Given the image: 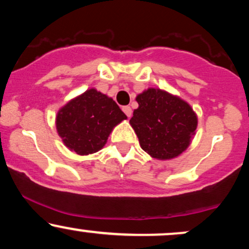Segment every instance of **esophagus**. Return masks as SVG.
<instances>
[{
    "instance_id": "1",
    "label": "esophagus",
    "mask_w": 249,
    "mask_h": 249,
    "mask_svg": "<svg viewBox=\"0 0 249 249\" xmlns=\"http://www.w3.org/2000/svg\"><path fill=\"white\" fill-rule=\"evenodd\" d=\"M123 111H124V113L128 117V118L132 116V110H131L130 107H123Z\"/></svg>"
}]
</instances>
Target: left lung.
<instances>
[{"label":"left lung","mask_w":249,"mask_h":249,"mask_svg":"<svg viewBox=\"0 0 249 249\" xmlns=\"http://www.w3.org/2000/svg\"><path fill=\"white\" fill-rule=\"evenodd\" d=\"M136 101L139 107L130 124L142 150L161 160L184 152L198 124L192 107L160 89H147Z\"/></svg>","instance_id":"left-lung-1"}]
</instances>
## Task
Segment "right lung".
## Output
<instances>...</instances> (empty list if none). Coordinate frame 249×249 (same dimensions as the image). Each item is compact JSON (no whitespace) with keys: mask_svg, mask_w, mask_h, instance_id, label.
I'll use <instances>...</instances> for the list:
<instances>
[{"mask_svg":"<svg viewBox=\"0 0 249 249\" xmlns=\"http://www.w3.org/2000/svg\"><path fill=\"white\" fill-rule=\"evenodd\" d=\"M126 118L112 98L90 89L58 111L56 127L65 146L84 156L101 150L112 128Z\"/></svg>","mask_w":249,"mask_h":249,"instance_id":"obj_1","label":"right lung"}]
</instances>
